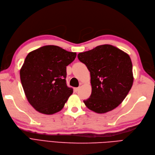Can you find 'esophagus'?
I'll return each instance as SVG.
<instances>
[{
  "label": "esophagus",
  "mask_w": 155,
  "mask_h": 155,
  "mask_svg": "<svg viewBox=\"0 0 155 155\" xmlns=\"http://www.w3.org/2000/svg\"><path fill=\"white\" fill-rule=\"evenodd\" d=\"M79 89V87H77V88H74V92H77Z\"/></svg>",
  "instance_id": "34e87169"
}]
</instances>
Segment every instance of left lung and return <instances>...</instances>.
I'll return each mask as SVG.
<instances>
[{"label":"left lung","instance_id":"8db88e82","mask_svg":"<svg viewBox=\"0 0 155 155\" xmlns=\"http://www.w3.org/2000/svg\"><path fill=\"white\" fill-rule=\"evenodd\" d=\"M78 58L91 73L92 93L84 104L99 114L114 109L124 100L133 83L129 55L114 46L104 45L79 53Z\"/></svg>","mask_w":155,"mask_h":155}]
</instances>
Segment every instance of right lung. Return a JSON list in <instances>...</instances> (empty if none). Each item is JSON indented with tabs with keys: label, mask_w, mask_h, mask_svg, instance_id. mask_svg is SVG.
Wrapping results in <instances>:
<instances>
[{
	"label": "right lung",
	"mask_w": 155,
	"mask_h": 155,
	"mask_svg": "<svg viewBox=\"0 0 155 155\" xmlns=\"http://www.w3.org/2000/svg\"><path fill=\"white\" fill-rule=\"evenodd\" d=\"M76 57L54 45L31 51L20 70L22 86L30 105L42 114H53L61 110L73 89L66 83L67 66Z\"/></svg>",
	"instance_id": "right-lung-1"
}]
</instances>
